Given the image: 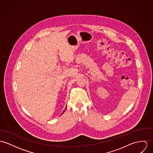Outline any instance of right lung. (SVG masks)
I'll list each match as a JSON object with an SVG mask.
<instances>
[{
  "label": "right lung",
  "mask_w": 153,
  "mask_h": 153,
  "mask_svg": "<svg viewBox=\"0 0 153 153\" xmlns=\"http://www.w3.org/2000/svg\"><path fill=\"white\" fill-rule=\"evenodd\" d=\"M65 110H64V111H65ZM64 111H63V112H64ZM62 114H63V113H62Z\"/></svg>",
  "instance_id": "obj_1"
}]
</instances>
